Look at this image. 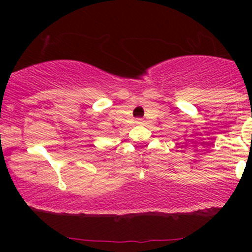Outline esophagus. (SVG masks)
Returning a JSON list of instances; mask_svg holds the SVG:
<instances>
[{"instance_id": "esophagus-1", "label": "esophagus", "mask_w": 252, "mask_h": 252, "mask_svg": "<svg viewBox=\"0 0 252 252\" xmlns=\"http://www.w3.org/2000/svg\"><path fill=\"white\" fill-rule=\"evenodd\" d=\"M136 122H138V123H141L142 119H136Z\"/></svg>"}]
</instances>
